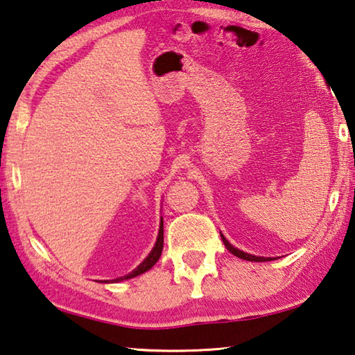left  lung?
<instances>
[{
	"label": "left lung",
	"mask_w": 355,
	"mask_h": 355,
	"mask_svg": "<svg viewBox=\"0 0 355 355\" xmlns=\"http://www.w3.org/2000/svg\"><path fill=\"white\" fill-rule=\"evenodd\" d=\"M222 236V241H224V244H225V248H227V250L228 252H232L233 255L235 257H238V258H243V260H248V261H269V260H272V258H266V257H255V255H250V254H245V252H243V250H238L236 248H233V245L227 241V239L224 238V235H220Z\"/></svg>",
	"instance_id": "8db88e82"
}]
</instances>
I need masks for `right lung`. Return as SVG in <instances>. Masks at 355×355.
Instances as JSON below:
<instances>
[{
  "mask_svg": "<svg viewBox=\"0 0 355 355\" xmlns=\"http://www.w3.org/2000/svg\"><path fill=\"white\" fill-rule=\"evenodd\" d=\"M163 244H164V232H163V219H161L159 233H158V238H156V244H155L153 250L150 252L148 257L139 264V266H137V268L135 269L133 272L123 275V277L116 279V282H122V280H127V279H133V277H136V275H139V274H144L146 271H148V269L152 268L153 264L159 260L161 252H163Z\"/></svg>",
  "mask_w": 355,
  "mask_h": 355,
  "instance_id": "right-lung-1",
  "label": "right lung"
}]
</instances>
